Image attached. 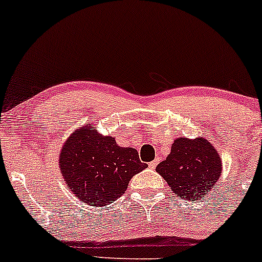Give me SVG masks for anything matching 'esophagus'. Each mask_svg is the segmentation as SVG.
Here are the masks:
<instances>
[{
  "label": "esophagus",
  "instance_id": "esophagus-1",
  "mask_svg": "<svg viewBox=\"0 0 262 262\" xmlns=\"http://www.w3.org/2000/svg\"><path fill=\"white\" fill-rule=\"evenodd\" d=\"M157 164H159V160L155 159L154 161L148 162V167H150V168H155V167H156V166H157Z\"/></svg>",
  "mask_w": 262,
  "mask_h": 262
}]
</instances>
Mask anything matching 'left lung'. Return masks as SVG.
I'll return each mask as SVG.
<instances>
[{
    "mask_svg": "<svg viewBox=\"0 0 262 262\" xmlns=\"http://www.w3.org/2000/svg\"><path fill=\"white\" fill-rule=\"evenodd\" d=\"M156 171L177 198L199 201L205 199L220 177V155L202 137H180L173 141L170 155L157 165Z\"/></svg>",
    "mask_w": 262,
    "mask_h": 262,
    "instance_id": "1",
    "label": "left lung"
}]
</instances>
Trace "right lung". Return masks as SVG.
<instances>
[{
  "mask_svg": "<svg viewBox=\"0 0 262 262\" xmlns=\"http://www.w3.org/2000/svg\"><path fill=\"white\" fill-rule=\"evenodd\" d=\"M58 164L71 192L91 206H105L121 198L131 177L147 167L135 148L120 147L114 137L100 136L90 125L67 139Z\"/></svg>",
  "mask_w": 262,
  "mask_h": 262,
  "instance_id": "1",
  "label": "right lung"
}]
</instances>
